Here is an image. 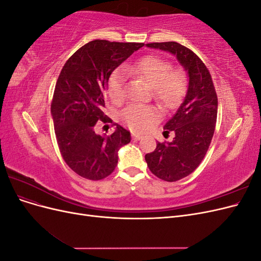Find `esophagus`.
Wrapping results in <instances>:
<instances>
[{
  "instance_id": "obj_1",
  "label": "esophagus",
  "mask_w": 261,
  "mask_h": 261,
  "mask_svg": "<svg viewBox=\"0 0 261 261\" xmlns=\"http://www.w3.org/2000/svg\"><path fill=\"white\" fill-rule=\"evenodd\" d=\"M132 136H133L134 140H139V139L143 138V135H140V134H137V133H133Z\"/></svg>"
}]
</instances>
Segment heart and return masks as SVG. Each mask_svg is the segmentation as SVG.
Masks as SVG:
<instances>
[{"label": "heart", "mask_w": 261, "mask_h": 261, "mask_svg": "<svg viewBox=\"0 0 261 261\" xmlns=\"http://www.w3.org/2000/svg\"><path fill=\"white\" fill-rule=\"evenodd\" d=\"M128 73L135 75L152 87L154 98L167 109L174 108L186 89V77L180 70H172V65L161 58L148 55L133 64L125 66ZM124 73L116 69L108 82L109 96L114 102H120L124 97ZM124 122L130 128L144 130L156 118L158 112L150 106L132 105L124 110L122 114Z\"/></svg>", "instance_id": "1"}]
</instances>
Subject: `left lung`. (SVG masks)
<instances>
[{
  "mask_svg": "<svg viewBox=\"0 0 261 261\" xmlns=\"http://www.w3.org/2000/svg\"><path fill=\"white\" fill-rule=\"evenodd\" d=\"M146 46L174 55L188 77L185 98L163 127L164 133L174 132V138L158 143L154 151L145 155L156 177L175 181L194 172L206 155L216 128L218 97L208 68L193 51L173 41Z\"/></svg>",
  "mask_w": 261,
  "mask_h": 261,
  "instance_id": "1",
  "label": "left lung"
}]
</instances>
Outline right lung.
I'll use <instances>...</instances> for the list:
<instances>
[{
    "mask_svg": "<svg viewBox=\"0 0 261 261\" xmlns=\"http://www.w3.org/2000/svg\"><path fill=\"white\" fill-rule=\"evenodd\" d=\"M143 45L93 40L78 49L61 70L51 105L55 136L63 159L82 177L109 176L118 150L130 141V133L121 125L110 136L99 135L94 127L99 121L112 122L103 112L110 76Z\"/></svg>",
    "mask_w": 261,
    "mask_h": 261,
    "instance_id": "obj_1",
    "label": "right lung"
}]
</instances>
